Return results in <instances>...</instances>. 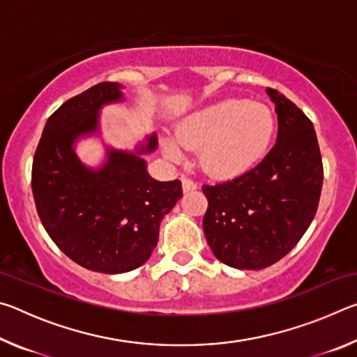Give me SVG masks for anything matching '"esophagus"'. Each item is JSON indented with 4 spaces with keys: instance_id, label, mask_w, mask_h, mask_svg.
I'll list each match as a JSON object with an SVG mask.
<instances>
[{
    "instance_id": "esophagus-1",
    "label": "esophagus",
    "mask_w": 357,
    "mask_h": 357,
    "mask_svg": "<svg viewBox=\"0 0 357 357\" xmlns=\"http://www.w3.org/2000/svg\"><path fill=\"white\" fill-rule=\"evenodd\" d=\"M181 183H183V192L184 193H190L193 190H197V184L187 176H181Z\"/></svg>"
}]
</instances>
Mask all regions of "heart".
Segmentation results:
<instances>
[{"label": "heart", "instance_id": "b5f03b06", "mask_svg": "<svg viewBox=\"0 0 357 357\" xmlns=\"http://www.w3.org/2000/svg\"><path fill=\"white\" fill-rule=\"evenodd\" d=\"M277 132L273 110L261 102L222 99L197 108L179 119L174 135L160 137L172 160L184 148H195L198 165L215 178H236L252 172L269 154Z\"/></svg>", "mask_w": 357, "mask_h": 357}]
</instances>
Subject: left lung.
<instances>
[{
    "mask_svg": "<svg viewBox=\"0 0 357 357\" xmlns=\"http://www.w3.org/2000/svg\"><path fill=\"white\" fill-rule=\"evenodd\" d=\"M279 132L274 148L252 172L203 185L208 211L203 231L219 261L258 271L283 258L315 217L323 162L312 121L275 89Z\"/></svg>",
    "mask_w": 357,
    "mask_h": 357,
    "instance_id": "obj_1",
    "label": "left lung"
}]
</instances>
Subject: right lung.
I'll return each mask as SVG.
<instances>
[{"instance_id":"right-lung-1","label":"right lung","mask_w":357,"mask_h":357,"mask_svg":"<svg viewBox=\"0 0 357 357\" xmlns=\"http://www.w3.org/2000/svg\"><path fill=\"white\" fill-rule=\"evenodd\" d=\"M124 86L104 82L69 99L48 118L33 160V195L40 222L72 261L102 274H123L149 259L159 225L183 198L181 181H157L143 155L157 149L148 134L134 149L102 138L100 110L124 102ZM100 137L98 167L83 165L76 143Z\"/></svg>"}]
</instances>
